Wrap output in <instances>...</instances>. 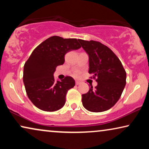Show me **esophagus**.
<instances>
[{"mask_svg":"<svg viewBox=\"0 0 149 149\" xmlns=\"http://www.w3.org/2000/svg\"><path fill=\"white\" fill-rule=\"evenodd\" d=\"M80 83H81L80 81H76V85H79V84H80Z\"/></svg>","mask_w":149,"mask_h":149,"instance_id":"esophagus-1","label":"esophagus"}]
</instances>
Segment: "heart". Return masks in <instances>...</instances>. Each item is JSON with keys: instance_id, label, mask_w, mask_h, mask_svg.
Masks as SVG:
<instances>
[{"instance_id": "heart-1", "label": "heart", "mask_w": 149, "mask_h": 149, "mask_svg": "<svg viewBox=\"0 0 149 149\" xmlns=\"http://www.w3.org/2000/svg\"><path fill=\"white\" fill-rule=\"evenodd\" d=\"M79 72H77V73H76V75H79Z\"/></svg>"}]
</instances>
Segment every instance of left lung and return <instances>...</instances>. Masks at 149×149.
Returning <instances> with one entry per match:
<instances>
[{
  "mask_svg": "<svg viewBox=\"0 0 149 149\" xmlns=\"http://www.w3.org/2000/svg\"><path fill=\"white\" fill-rule=\"evenodd\" d=\"M89 57V73L96 77L97 86L82 95L83 106L93 113L106 111L121 97L126 84V72L113 51L101 42L78 39Z\"/></svg>",
  "mask_w": 149,
  "mask_h": 149,
  "instance_id": "obj_1",
  "label": "left lung"
}]
</instances>
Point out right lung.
<instances>
[{
  "label": "right lung",
  "instance_id": "right-lung-1",
  "mask_svg": "<svg viewBox=\"0 0 149 149\" xmlns=\"http://www.w3.org/2000/svg\"><path fill=\"white\" fill-rule=\"evenodd\" d=\"M79 48L76 38L54 36L32 52L24 64L23 81L28 98L38 109L53 112L64 107L67 91L75 81L71 77L56 81L54 74L56 67L64 63L65 54Z\"/></svg>",
  "mask_w": 149,
  "mask_h": 149
}]
</instances>
